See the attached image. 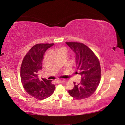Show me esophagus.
<instances>
[{"label": "esophagus", "mask_w": 125, "mask_h": 125, "mask_svg": "<svg viewBox=\"0 0 125 125\" xmlns=\"http://www.w3.org/2000/svg\"><path fill=\"white\" fill-rule=\"evenodd\" d=\"M64 82V80H56V83L59 84V83H62Z\"/></svg>", "instance_id": "1"}]
</instances>
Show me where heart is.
Listing matches in <instances>:
<instances>
[{
	"label": "heart",
	"instance_id": "heart-1",
	"mask_svg": "<svg viewBox=\"0 0 125 125\" xmlns=\"http://www.w3.org/2000/svg\"><path fill=\"white\" fill-rule=\"evenodd\" d=\"M63 50H65V48H59V49L58 50V52L60 51Z\"/></svg>",
	"mask_w": 125,
	"mask_h": 125
}]
</instances>
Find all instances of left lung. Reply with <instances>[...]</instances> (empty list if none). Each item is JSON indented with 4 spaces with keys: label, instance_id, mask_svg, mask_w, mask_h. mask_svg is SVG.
<instances>
[{
    "label": "left lung",
    "instance_id": "left-lung-1",
    "mask_svg": "<svg viewBox=\"0 0 125 125\" xmlns=\"http://www.w3.org/2000/svg\"><path fill=\"white\" fill-rule=\"evenodd\" d=\"M65 43L75 53L76 67L82 77L79 83L74 82V86L68 90L69 94L78 100L88 98L95 92L100 83V63L94 52L84 44L69 42Z\"/></svg>",
    "mask_w": 125,
    "mask_h": 125
}]
</instances>
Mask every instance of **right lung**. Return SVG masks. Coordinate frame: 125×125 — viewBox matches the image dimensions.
<instances>
[{"instance_id": "1", "label": "right lung", "mask_w": 125, "mask_h": 125, "mask_svg": "<svg viewBox=\"0 0 125 125\" xmlns=\"http://www.w3.org/2000/svg\"><path fill=\"white\" fill-rule=\"evenodd\" d=\"M53 45V43H40L33 46L25 55L21 66V81L25 90L30 95L39 100L50 97L55 89L51 81L45 78L40 80L38 77V72L42 68L45 52Z\"/></svg>"}]
</instances>
